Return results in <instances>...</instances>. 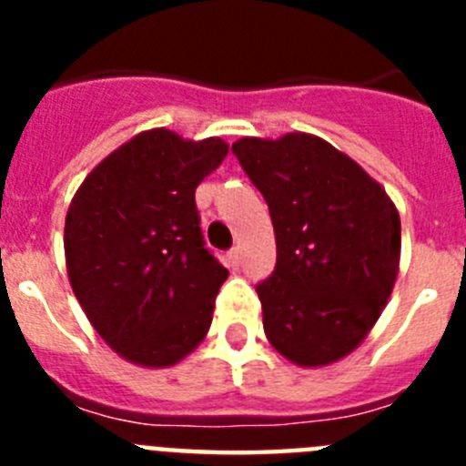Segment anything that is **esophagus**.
I'll list each match as a JSON object with an SVG mask.
<instances>
[{
    "instance_id": "1",
    "label": "esophagus",
    "mask_w": 466,
    "mask_h": 466,
    "mask_svg": "<svg viewBox=\"0 0 466 466\" xmlns=\"http://www.w3.org/2000/svg\"><path fill=\"white\" fill-rule=\"evenodd\" d=\"M228 258L233 266H238V263H240V247H233V249L228 252Z\"/></svg>"
}]
</instances>
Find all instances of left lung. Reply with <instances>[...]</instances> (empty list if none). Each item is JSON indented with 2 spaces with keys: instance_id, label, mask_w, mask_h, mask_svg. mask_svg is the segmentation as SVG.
I'll list each match as a JSON object with an SVG mask.
<instances>
[{
  "instance_id": "8db88e82",
  "label": "left lung",
  "mask_w": 466,
  "mask_h": 466,
  "mask_svg": "<svg viewBox=\"0 0 466 466\" xmlns=\"http://www.w3.org/2000/svg\"><path fill=\"white\" fill-rule=\"evenodd\" d=\"M270 209L278 263L257 284L263 331L299 366L350 355L392 294L401 221L385 188L355 160L308 133L233 144Z\"/></svg>"
}]
</instances>
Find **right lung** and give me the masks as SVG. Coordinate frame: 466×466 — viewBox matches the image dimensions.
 I'll use <instances>...</instances> for the list:
<instances>
[{
	"label": "right lung",
	"instance_id": "1",
	"mask_svg": "<svg viewBox=\"0 0 466 466\" xmlns=\"http://www.w3.org/2000/svg\"><path fill=\"white\" fill-rule=\"evenodd\" d=\"M226 154L221 137L193 142L154 127L111 151L74 193L69 284L123 360L166 369L208 336L228 270L205 247L196 188Z\"/></svg>",
	"mask_w": 466,
	"mask_h": 466
}]
</instances>
